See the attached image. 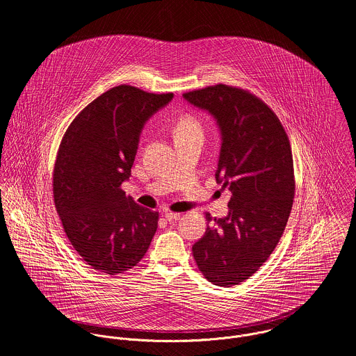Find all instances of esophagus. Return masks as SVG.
I'll return each mask as SVG.
<instances>
[{"label": "esophagus", "instance_id": "obj_1", "mask_svg": "<svg viewBox=\"0 0 356 356\" xmlns=\"http://www.w3.org/2000/svg\"><path fill=\"white\" fill-rule=\"evenodd\" d=\"M165 219L168 220V222H175V220H178L179 218H181V213H175V212H165Z\"/></svg>", "mask_w": 356, "mask_h": 356}]
</instances>
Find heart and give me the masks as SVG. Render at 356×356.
<instances>
[{
	"instance_id": "obj_1",
	"label": "heart",
	"mask_w": 356,
	"mask_h": 356,
	"mask_svg": "<svg viewBox=\"0 0 356 356\" xmlns=\"http://www.w3.org/2000/svg\"><path fill=\"white\" fill-rule=\"evenodd\" d=\"M202 133L199 122L192 116H182L175 124V136Z\"/></svg>"
}]
</instances>
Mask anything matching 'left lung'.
<instances>
[{
  "label": "left lung",
  "instance_id": "left-lung-1",
  "mask_svg": "<svg viewBox=\"0 0 356 356\" xmlns=\"http://www.w3.org/2000/svg\"><path fill=\"white\" fill-rule=\"evenodd\" d=\"M182 97L215 119V178L232 193L227 215L207 226L193 256L209 282L238 285L268 259L285 230L295 197L291 144L275 113L245 90L216 85Z\"/></svg>",
  "mask_w": 356,
  "mask_h": 356
}]
</instances>
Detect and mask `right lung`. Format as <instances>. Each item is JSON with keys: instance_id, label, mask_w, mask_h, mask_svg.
Returning a JSON list of instances; mask_svg holds the SVG:
<instances>
[{"instance_id": "1", "label": "right lung", "mask_w": 356, "mask_h": 356, "mask_svg": "<svg viewBox=\"0 0 356 356\" xmlns=\"http://www.w3.org/2000/svg\"><path fill=\"white\" fill-rule=\"evenodd\" d=\"M174 95L120 85L72 120L60 144L53 195L64 232L82 259L105 274L133 268L147 254L159 213L126 197L140 136Z\"/></svg>"}]
</instances>
